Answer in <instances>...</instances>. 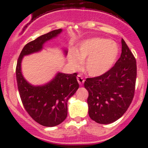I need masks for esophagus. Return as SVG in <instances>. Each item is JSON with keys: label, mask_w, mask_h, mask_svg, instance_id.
Masks as SVG:
<instances>
[{"label": "esophagus", "mask_w": 148, "mask_h": 148, "mask_svg": "<svg viewBox=\"0 0 148 148\" xmlns=\"http://www.w3.org/2000/svg\"><path fill=\"white\" fill-rule=\"evenodd\" d=\"M77 82H78V83L80 85H82L84 82V78L81 75H79V74L77 76Z\"/></svg>", "instance_id": "obj_1"}]
</instances>
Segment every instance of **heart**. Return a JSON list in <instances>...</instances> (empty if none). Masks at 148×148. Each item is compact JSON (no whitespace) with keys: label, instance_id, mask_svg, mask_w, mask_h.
<instances>
[{"label":"heart","instance_id":"obj_1","mask_svg":"<svg viewBox=\"0 0 148 148\" xmlns=\"http://www.w3.org/2000/svg\"><path fill=\"white\" fill-rule=\"evenodd\" d=\"M120 53L117 43L99 37L88 38L80 43L75 53L68 55L69 65L78 69L84 62V68L91 77H99L107 73L115 63Z\"/></svg>","mask_w":148,"mask_h":148}]
</instances>
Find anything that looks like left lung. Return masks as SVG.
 <instances>
[{
	"label": "left lung",
	"instance_id": "8db88e82",
	"mask_svg": "<svg viewBox=\"0 0 148 148\" xmlns=\"http://www.w3.org/2000/svg\"><path fill=\"white\" fill-rule=\"evenodd\" d=\"M137 77L136 60L122 38V53L115 64L103 75L87 78L84 87L89 92V115L99 124L120 119L132 102Z\"/></svg>",
	"mask_w": 148,
	"mask_h": 148
}]
</instances>
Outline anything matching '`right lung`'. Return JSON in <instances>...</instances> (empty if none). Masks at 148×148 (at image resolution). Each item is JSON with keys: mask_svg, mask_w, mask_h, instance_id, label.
<instances>
[{"mask_svg": "<svg viewBox=\"0 0 148 148\" xmlns=\"http://www.w3.org/2000/svg\"><path fill=\"white\" fill-rule=\"evenodd\" d=\"M62 32V28L54 30L28 43L22 49L16 66V80L23 107L34 120L45 127L56 126L66 118L67 102L79 89L77 74L57 72L49 82L35 86L23 77L21 62L25 56L41 51L45 43ZM62 51L66 56L67 49L62 48Z\"/></svg>", "mask_w": 148, "mask_h": 148, "instance_id": "1", "label": "right lung"}]
</instances>
